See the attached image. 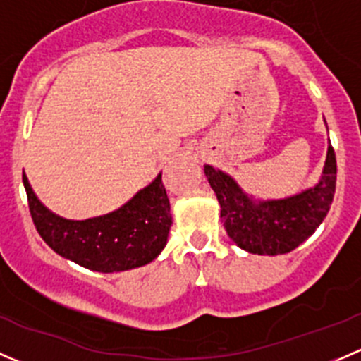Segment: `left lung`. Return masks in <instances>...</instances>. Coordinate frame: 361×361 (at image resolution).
Segmentation results:
<instances>
[{
	"label": "left lung",
	"instance_id": "1",
	"mask_svg": "<svg viewBox=\"0 0 361 361\" xmlns=\"http://www.w3.org/2000/svg\"><path fill=\"white\" fill-rule=\"evenodd\" d=\"M204 174L220 202L228 238L253 255H285L314 234L332 206L337 162L329 143L318 183L283 199H258L239 187L231 174L206 164Z\"/></svg>",
	"mask_w": 361,
	"mask_h": 361
}]
</instances>
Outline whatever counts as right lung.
Segmentation results:
<instances>
[{
    "instance_id": "obj_1",
    "label": "right lung",
    "mask_w": 361,
    "mask_h": 361,
    "mask_svg": "<svg viewBox=\"0 0 361 361\" xmlns=\"http://www.w3.org/2000/svg\"><path fill=\"white\" fill-rule=\"evenodd\" d=\"M29 211L43 241L57 255L97 272L143 267L159 257L169 235L171 206L162 173L118 209L87 220L52 213L23 174Z\"/></svg>"
}]
</instances>
